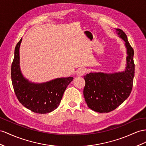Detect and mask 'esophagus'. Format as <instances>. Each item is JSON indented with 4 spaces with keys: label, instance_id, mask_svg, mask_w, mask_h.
I'll return each mask as SVG.
<instances>
[{
    "label": "esophagus",
    "instance_id": "1",
    "mask_svg": "<svg viewBox=\"0 0 146 146\" xmlns=\"http://www.w3.org/2000/svg\"><path fill=\"white\" fill-rule=\"evenodd\" d=\"M86 70L84 69V68H80V69L77 70L76 74H77L78 76H81L84 75V74L86 73Z\"/></svg>",
    "mask_w": 146,
    "mask_h": 146
}]
</instances>
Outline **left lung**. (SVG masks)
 I'll return each mask as SVG.
<instances>
[{"label": "left lung", "instance_id": "obj_1", "mask_svg": "<svg viewBox=\"0 0 146 146\" xmlns=\"http://www.w3.org/2000/svg\"><path fill=\"white\" fill-rule=\"evenodd\" d=\"M116 30L125 42L127 54L125 70L112 73H90L84 76L85 101L91 110L99 113H108L115 110L128 98L133 88L135 66L134 50L125 33L120 29Z\"/></svg>", "mask_w": 146, "mask_h": 146}]
</instances>
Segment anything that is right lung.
Masks as SVG:
<instances>
[{
  "mask_svg": "<svg viewBox=\"0 0 146 146\" xmlns=\"http://www.w3.org/2000/svg\"><path fill=\"white\" fill-rule=\"evenodd\" d=\"M22 38L15 48L11 68L12 85L19 102L27 109L37 113H49L58 107L66 87L73 77L56 78L43 83L29 81L22 74L20 67V46Z\"/></svg>",
  "mask_w": 146,
  "mask_h": 146,
  "instance_id": "obj_1",
  "label": "right lung"
}]
</instances>
